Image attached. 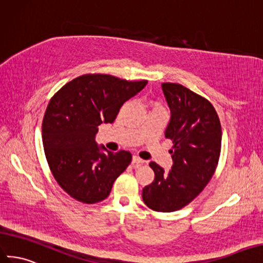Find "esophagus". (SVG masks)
<instances>
[{
  "label": "esophagus",
  "mask_w": 263,
  "mask_h": 263,
  "mask_svg": "<svg viewBox=\"0 0 263 263\" xmlns=\"http://www.w3.org/2000/svg\"><path fill=\"white\" fill-rule=\"evenodd\" d=\"M132 163L133 164H143L144 163V160H142L141 157H139L138 155H134L133 157H132Z\"/></svg>",
  "instance_id": "34e87169"
}]
</instances>
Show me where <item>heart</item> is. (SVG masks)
Returning <instances> with one entry per match:
<instances>
[{
	"instance_id": "heart-1",
	"label": "heart",
	"mask_w": 263,
	"mask_h": 263,
	"mask_svg": "<svg viewBox=\"0 0 263 263\" xmlns=\"http://www.w3.org/2000/svg\"><path fill=\"white\" fill-rule=\"evenodd\" d=\"M157 107H159V108H160V106H159V104H157V103H154V108H157Z\"/></svg>"
}]
</instances>
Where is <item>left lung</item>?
<instances>
[{
    "label": "left lung",
    "instance_id": "obj_1",
    "mask_svg": "<svg viewBox=\"0 0 263 263\" xmlns=\"http://www.w3.org/2000/svg\"><path fill=\"white\" fill-rule=\"evenodd\" d=\"M163 92L171 109L165 138L173 166L165 172L149 163L154 181L142 192L144 204L154 212L171 213L187 206L211 181L221 149V125L211 101L179 84L164 82Z\"/></svg>",
    "mask_w": 263,
    "mask_h": 263
}]
</instances>
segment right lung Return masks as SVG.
Wrapping results in <instances>:
<instances>
[{"label": "right lung", "mask_w": 263, "mask_h": 263, "mask_svg": "<svg viewBox=\"0 0 263 263\" xmlns=\"http://www.w3.org/2000/svg\"><path fill=\"white\" fill-rule=\"evenodd\" d=\"M146 84L147 80L87 73L52 96L43 119L45 156L56 182L73 199L84 204L106 199L129 166V151L100 153L95 136L98 125L114 122L122 104Z\"/></svg>", "instance_id": "right-lung-1"}]
</instances>
